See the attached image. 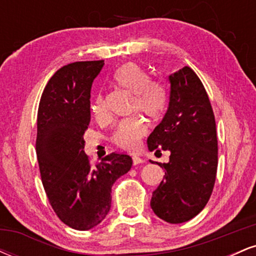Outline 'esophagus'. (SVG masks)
<instances>
[{"mask_svg":"<svg viewBox=\"0 0 256 256\" xmlns=\"http://www.w3.org/2000/svg\"><path fill=\"white\" fill-rule=\"evenodd\" d=\"M144 162V161H143V158H140V156H136V155H134V156H132V164H134V166H137V165H140V164H143Z\"/></svg>","mask_w":256,"mask_h":256,"instance_id":"esophagus-1","label":"esophagus"}]
</instances>
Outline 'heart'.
<instances>
[{"mask_svg": "<svg viewBox=\"0 0 256 256\" xmlns=\"http://www.w3.org/2000/svg\"><path fill=\"white\" fill-rule=\"evenodd\" d=\"M112 79L119 89L132 94L131 112H142L154 122L164 116L168 102V92L165 84L150 79L140 64L134 62L122 64L114 72ZM91 112L98 120L108 118L107 106L102 96H98L92 102ZM146 132L148 125L146 119L140 116H134L120 122L112 140L119 148L132 152L138 148L140 140L146 136Z\"/></svg>", "mask_w": 256, "mask_h": 256, "instance_id": "b5f03b06", "label": "heart"}]
</instances>
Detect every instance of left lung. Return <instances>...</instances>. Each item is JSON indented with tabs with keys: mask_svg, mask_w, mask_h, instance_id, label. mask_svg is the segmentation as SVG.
Instances as JSON below:
<instances>
[{
	"mask_svg": "<svg viewBox=\"0 0 256 256\" xmlns=\"http://www.w3.org/2000/svg\"><path fill=\"white\" fill-rule=\"evenodd\" d=\"M168 79V108L146 142L150 152L171 155L168 162L158 164L165 176L150 206L160 219L180 224L198 216L212 195L218 140L212 106L198 74L185 66Z\"/></svg>",
	"mask_w": 256,
	"mask_h": 256,
	"instance_id": "left-lung-1",
	"label": "left lung"
}]
</instances>
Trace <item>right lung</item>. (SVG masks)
I'll return each mask as SVG.
<instances>
[{
    "label": "right lung",
    "mask_w": 256,
    "mask_h": 256,
    "mask_svg": "<svg viewBox=\"0 0 256 256\" xmlns=\"http://www.w3.org/2000/svg\"><path fill=\"white\" fill-rule=\"evenodd\" d=\"M104 61L61 67L44 88L37 114L36 152L49 204L70 228H95L110 210L112 186L130 171L131 156L112 152L91 166L84 152L90 91Z\"/></svg>",
    "instance_id": "obj_1"
}]
</instances>
